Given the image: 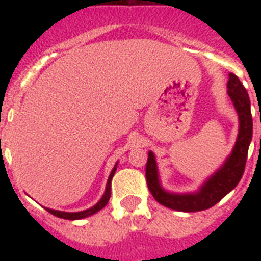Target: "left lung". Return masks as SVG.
<instances>
[{"label": "left lung", "instance_id": "obj_1", "mask_svg": "<svg viewBox=\"0 0 261 261\" xmlns=\"http://www.w3.org/2000/svg\"><path fill=\"white\" fill-rule=\"evenodd\" d=\"M227 94L234 104V108L239 114L240 127L237 141L233 147L231 154L229 155L218 171L200 187V190L194 194H171L164 190L160 184L159 171L155 164L154 154L149 151L146 163V181L149 191L153 198L163 206L176 211L194 213L210 208L221 199L230 192L240 182L247 164L248 149L252 141L253 122L251 114V101L247 89L241 81L233 73L229 74L227 83Z\"/></svg>", "mask_w": 261, "mask_h": 261}]
</instances>
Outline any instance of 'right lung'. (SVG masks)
Listing matches in <instances>:
<instances>
[{
	"mask_svg": "<svg viewBox=\"0 0 261 261\" xmlns=\"http://www.w3.org/2000/svg\"><path fill=\"white\" fill-rule=\"evenodd\" d=\"M118 165V164H116ZM116 165L114 167L112 172H111L110 177H108V181H107V187H106V192L102 195V198L98 200L93 207H90L88 210H84V211H79V213H65V211H58V210H53V208H46L48 213H51L55 217H58V218H63V219H83V218H87L89 215H93L94 213H97L102 208V207H106V204L108 203L110 200V196H111V180L114 177L115 171H116Z\"/></svg>",
	"mask_w": 261,
	"mask_h": 261,
	"instance_id": "obj_1",
	"label": "right lung"
}]
</instances>
